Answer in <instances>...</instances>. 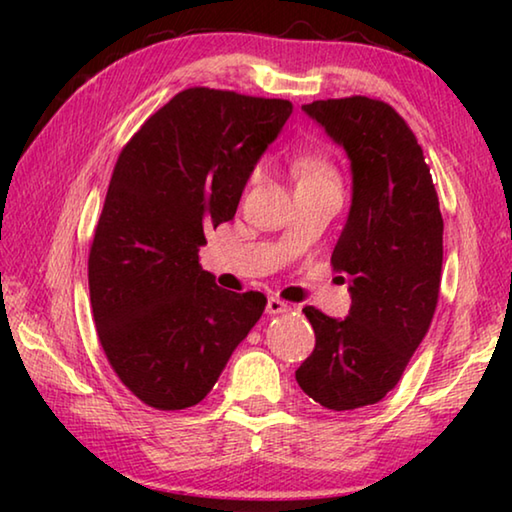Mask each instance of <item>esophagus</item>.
I'll use <instances>...</instances> for the list:
<instances>
[{
    "label": "esophagus",
    "mask_w": 512,
    "mask_h": 512,
    "mask_svg": "<svg viewBox=\"0 0 512 512\" xmlns=\"http://www.w3.org/2000/svg\"><path fill=\"white\" fill-rule=\"evenodd\" d=\"M266 311L271 316H277V314H284V311H289V305L284 300L271 296V298H268V302H266Z\"/></svg>",
    "instance_id": "obj_1"
}]
</instances>
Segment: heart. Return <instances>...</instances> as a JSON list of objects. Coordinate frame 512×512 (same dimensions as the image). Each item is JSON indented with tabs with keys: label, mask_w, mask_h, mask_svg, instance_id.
Segmentation results:
<instances>
[{
	"label": "heart",
	"mask_w": 512,
	"mask_h": 512,
	"mask_svg": "<svg viewBox=\"0 0 512 512\" xmlns=\"http://www.w3.org/2000/svg\"><path fill=\"white\" fill-rule=\"evenodd\" d=\"M296 176L298 183H302V180L336 178V167L325 155H302L296 160Z\"/></svg>",
	"instance_id": "1"
}]
</instances>
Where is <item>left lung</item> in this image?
<instances>
[{
  "label": "left lung",
  "instance_id": "8db88e82",
  "mask_svg": "<svg viewBox=\"0 0 512 512\" xmlns=\"http://www.w3.org/2000/svg\"><path fill=\"white\" fill-rule=\"evenodd\" d=\"M352 162V207L332 253L350 275L348 318L305 307L316 348L298 386L332 411L377 404L393 391L429 332L443 271V214L409 124L386 101L325 99L302 106Z\"/></svg>",
  "mask_w": 512,
  "mask_h": 512
}]
</instances>
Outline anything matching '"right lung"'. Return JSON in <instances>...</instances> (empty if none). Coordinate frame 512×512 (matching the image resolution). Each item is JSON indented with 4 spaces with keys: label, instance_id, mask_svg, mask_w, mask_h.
<instances>
[{
    "label": "right lung",
    "instance_id": "1",
    "mask_svg": "<svg viewBox=\"0 0 512 512\" xmlns=\"http://www.w3.org/2000/svg\"><path fill=\"white\" fill-rule=\"evenodd\" d=\"M287 99L189 88L121 149L90 244L92 316L108 363L158 411L194 406L262 316L259 291L216 287L205 228L230 221Z\"/></svg>",
    "mask_w": 512,
    "mask_h": 512
}]
</instances>
